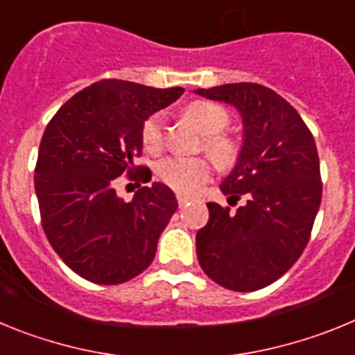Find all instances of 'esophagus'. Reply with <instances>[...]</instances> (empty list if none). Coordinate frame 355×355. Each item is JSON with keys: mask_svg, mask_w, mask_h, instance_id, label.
<instances>
[{"mask_svg": "<svg viewBox=\"0 0 355 355\" xmlns=\"http://www.w3.org/2000/svg\"><path fill=\"white\" fill-rule=\"evenodd\" d=\"M188 197L187 196H183V193H178V205L180 206H184V205H188Z\"/></svg>", "mask_w": 355, "mask_h": 355, "instance_id": "esophagus-1", "label": "esophagus"}]
</instances>
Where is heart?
Instances as JSON below:
<instances>
[{
  "instance_id": "b5f03b06",
  "label": "heart",
  "mask_w": 355,
  "mask_h": 355,
  "mask_svg": "<svg viewBox=\"0 0 355 355\" xmlns=\"http://www.w3.org/2000/svg\"><path fill=\"white\" fill-rule=\"evenodd\" d=\"M184 117L205 135L202 149L218 168H233L240 159L241 147L234 137L222 131L229 124V112L211 101H192L184 106ZM142 144L149 153H158L165 144V122L162 114H153L142 124ZM159 180L175 192H197L211 175V165L205 158H167L156 168Z\"/></svg>"
}]
</instances>
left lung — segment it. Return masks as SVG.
Returning a JSON list of instances; mask_svg holds the SVG:
<instances>
[{
	"mask_svg": "<svg viewBox=\"0 0 355 355\" xmlns=\"http://www.w3.org/2000/svg\"><path fill=\"white\" fill-rule=\"evenodd\" d=\"M233 105L243 117V147L220 190L236 213L208 202L209 220L197 233L200 268L216 284L256 291L277 281L300 258L322 202L315 139L299 112L258 83L196 90Z\"/></svg>",
	"mask_w": 355,
	"mask_h": 355,
	"instance_id": "obj_1",
	"label": "left lung"
}]
</instances>
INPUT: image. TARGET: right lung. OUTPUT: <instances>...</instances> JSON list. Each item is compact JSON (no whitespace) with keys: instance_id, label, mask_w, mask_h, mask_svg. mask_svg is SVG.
Segmentation results:
<instances>
[{"instance_id":"add662e5","label":"right lung","mask_w":355,"mask_h":355,"mask_svg":"<svg viewBox=\"0 0 355 355\" xmlns=\"http://www.w3.org/2000/svg\"><path fill=\"white\" fill-rule=\"evenodd\" d=\"M184 89H153L101 80L62 106L44 131L35 165L40 222L71 270L96 284H121L153 263L162 231L178 209L162 183L141 187L133 201L114 193L120 175L146 183L142 124Z\"/></svg>"}]
</instances>
